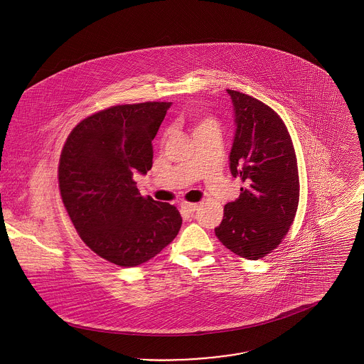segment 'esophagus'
<instances>
[{"label":"esophagus","instance_id":"esophagus-1","mask_svg":"<svg viewBox=\"0 0 364 364\" xmlns=\"http://www.w3.org/2000/svg\"><path fill=\"white\" fill-rule=\"evenodd\" d=\"M181 210L186 213V214H193L196 210H198V205L196 203H181Z\"/></svg>","mask_w":364,"mask_h":364}]
</instances>
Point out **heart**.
Returning <instances> with one entry per match:
<instances>
[{"instance_id": "b5f03b06", "label": "heart", "mask_w": 364, "mask_h": 364, "mask_svg": "<svg viewBox=\"0 0 364 364\" xmlns=\"http://www.w3.org/2000/svg\"><path fill=\"white\" fill-rule=\"evenodd\" d=\"M208 128H217L218 129L217 122L214 119H211V117H198V119L193 120V124H192L193 134H198V132L205 131V129H208Z\"/></svg>"}]
</instances>
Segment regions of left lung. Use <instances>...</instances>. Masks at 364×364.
Returning <instances> with one entry per match:
<instances>
[{"instance_id":"8db88e82","label":"left lung","mask_w":364,"mask_h":364,"mask_svg":"<svg viewBox=\"0 0 364 364\" xmlns=\"http://www.w3.org/2000/svg\"><path fill=\"white\" fill-rule=\"evenodd\" d=\"M235 138L229 169L244 187L226 203L215 236L245 259L263 258L284 239L299 203V173L294 144L285 124L267 105L235 90Z\"/></svg>"}]
</instances>
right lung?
<instances>
[{
	"label": "right lung",
	"instance_id": "obj_1",
	"mask_svg": "<svg viewBox=\"0 0 364 364\" xmlns=\"http://www.w3.org/2000/svg\"><path fill=\"white\" fill-rule=\"evenodd\" d=\"M172 102L119 105L79 122L58 166L63 203L80 239L101 258L135 267L181 228L178 210L140 195L134 174L153 166V139Z\"/></svg>",
	"mask_w": 364,
	"mask_h": 364
}]
</instances>
